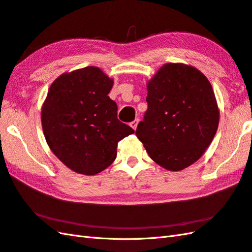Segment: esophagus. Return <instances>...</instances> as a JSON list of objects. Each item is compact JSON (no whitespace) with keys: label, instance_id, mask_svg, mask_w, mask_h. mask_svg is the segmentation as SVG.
Masks as SVG:
<instances>
[{"label":"esophagus","instance_id":"1","mask_svg":"<svg viewBox=\"0 0 252 252\" xmlns=\"http://www.w3.org/2000/svg\"><path fill=\"white\" fill-rule=\"evenodd\" d=\"M138 123H139V120H138V119H136V120H134V121H132V122L130 123V127L132 128V129H133V130H136V129H137Z\"/></svg>","mask_w":252,"mask_h":252}]
</instances>
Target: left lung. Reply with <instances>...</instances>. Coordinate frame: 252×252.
I'll return each mask as SVG.
<instances>
[{"label":"left lung","instance_id":"left-lung-1","mask_svg":"<svg viewBox=\"0 0 252 252\" xmlns=\"http://www.w3.org/2000/svg\"><path fill=\"white\" fill-rule=\"evenodd\" d=\"M146 87L149 107L136 136L157 164L181 171L199 160L216 134L219 108L212 84L193 66L167 63Z\"/></svg>","mask_w":252,"mask_h":252}]
</instances>
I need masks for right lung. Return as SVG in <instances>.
Here are the masks:
<instances>
[{"label":"right lung","mask_w":252,"mask_h":252,"mask_svg":"<svg viewBox=\"0 0 252 252\" xmlns=\"http://www.w3.org/2000/svg\"><path fill=\"white\" fill-rule=\"evenodd\" d=\"M113 79L99 67L64 72L52 82L41 107V126L53 154L73 172L95 175L116 157L120 140L133 133L118 120L110 99Z\"/></svg>","instance_id":"1"}]
</instances>
